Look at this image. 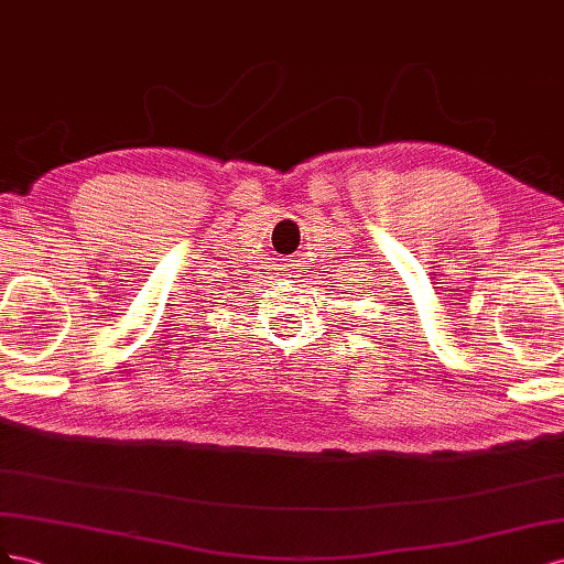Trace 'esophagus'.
Instances as JSON below:
<instances>
[{"label":"esophagus","instance_id":"34e87169","mask_svg":"<svg viewBox=\"0 0 564 564\" xmlns=\"http://www.w3.org/2000/svg\"><path fill=\"white\" fill-rule=\"evenodd\" d=\"M302 264L300 260H288L281 264V276L288 281V283H297V279L302 276Z\"/></svg>","mask_w":564,"mask_h":564}]
</instances>
